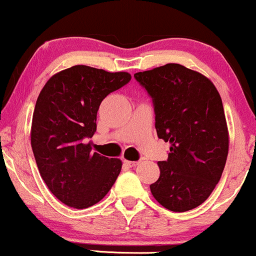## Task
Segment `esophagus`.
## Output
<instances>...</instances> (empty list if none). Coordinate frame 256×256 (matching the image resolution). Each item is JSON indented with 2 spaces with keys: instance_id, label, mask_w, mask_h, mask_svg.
Segmentation results:
<instances>
[{
  "instance_id": "34e87169",
  "label": "esophagus",
  "mask_w": 256,
  "mask_h": 256,
  "mask_svg": "<svg viewBox=\"0 0 256 256\" xmlns=\"http://www.w3.org/2000/svg\"><path fill=\"white\" fill-rule=\"evenodd\" d=\"M140 161H128V160H124V164L128 167H136L137 165H140Z\"/></svg>"
}]
</instances>
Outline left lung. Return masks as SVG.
Returning <instances> with one entry per match:
<instances>
[{"label":"left lung","mask_w":256,"mask_h":256,"mask_svg":"<svg viewBox=\"0 0 256 256\" xmlns=\"http://www.w3.org/2000/svg\"><path fill=\"white\" fill-rule=\"evenodd\" d=\"M134 78L152 98L158 137L171 143L168 158L158 162L152 196L172 212L196 208L218 184L228 152L218 90L204 74L179 64L134 73Z\"/></svg>","instance_id":"1"}]
</instances>
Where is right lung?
Wrapping results in <instances>:
<instances>
[{
    "mask_svg": "<svg viewBox=\"0 0 256 256\" xmlns=\"http://www.w3.org/2000/svg\"><path fill=\"white\" fill-rule=\"evenodd\" d=\"M128 72L77 64L46 82L34 106L31 146L40 177L55 198L83 210L98 204L116 183L122 160L91 152L100 104L128 84Z\"/></svg>",
    "mask_w": 256,
    "mask_h": 256,
    "instance_id": "right-lung-1",
    "label": "right lung"
}]
</instances>
